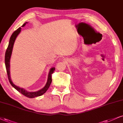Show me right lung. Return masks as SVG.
Returning a JSON list of instances; mask_svg holds the SVG:
<instances>
[{"mask_svg": "<svg viewBox=\"0 0 123 123\" xmlns=\"http://www.w3.org/2000/svg\"><path fill=\"white\" fill-rule=\"evenodd\" d=\"M25 23L23 25H22V27H24L25 25ZM21 31V28H19L17 29L16 31L13 32V33L12 34L11 36L10 42H9L8 46L6 50V54H5V65H6V71H7V76H8V79L9 81H10V84H11V86L12 87L16 89L18 91L20 92L21 93L23 94V95H25V96L27 97V98H36V97L41 96V95H43L44 93L46 92L48 88L49 87L50 84H51V82H52V75L54 73L55 69V68H52L50 69L49 74H48V80L46 84L44 86V87L43 88H42L40 90H39V91L37 92H27V91H25V89L22 88H20L17 87L16 86H15L14 84H13V83L12 82L11 80L10 79V60L11 58V56L12 51V48L13 46V44H14L15 40L16 39L17 36L19 35V34L20 32Z\"/></svg>", "mask_w": 123, "mask_h": 123, "instance_id": "obj_1", "label": "right lung"}]
</instances>
